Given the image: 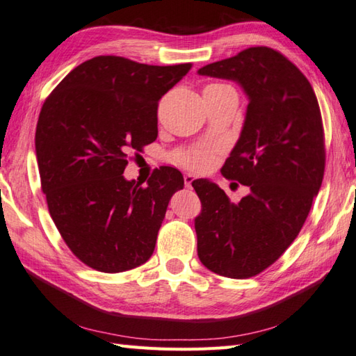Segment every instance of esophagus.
I'll return each mask as SVG.
<instances>
[{"label":"esophagus","mask_w":356,"mask_h":356,"mask_svg":"<svg viewBox=\"0 0 356 356\" xmlns=\"http://www.w3.org/2000/svg\"><path fill=\"white\" fill-rule=\"evenodd\" d=\"M193 179H195V177H193L192 173H186V175H184V184H186L187 187H189V186L192 184Z\"/></svg>","instance_id":"1"}]
</instances>
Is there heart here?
Segmentation results:
<instances>
[{"label":"heart","mask_w":356,"mask_h":356,"mask_svg":"<svg viewBox=\"0 0 356 356\" xmlns=\"http://www.w3.org/2000/svg\"><path fill=\"white\" fill-rule=\"evenodd\" d=\"M209 86H226V85L212 83V85H207L206 88H209ZM173 159H175L178 164L184 165V167H191V169H201V167L207 163V159H209V152L203 150V149L179 152V153H177Z\"/></svg>","instance_id":"b5f03b06"}]
</instances>
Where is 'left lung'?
Returning <instances> with one entry per match:
<instances>
[{"label":"left lung","instance_id":"left-lung-1","mask_svg":"<svg viewBox=\"0 0 356 356\" xmlns=\"http://www.w3.org/2000/svg\"><path fill=\"white\" fill-rule=\"evenodd\" d=\"M200 76L232 80L250 104L240 138L221 169L250 187L238 203L209 179L192 183L198 257L207 270L246 279L273 265L298 237L323 184V119L310 82L282 54L248 48L206 65Z\"/></svg>","mask_w":356,"mask_h":356}]
</instances>
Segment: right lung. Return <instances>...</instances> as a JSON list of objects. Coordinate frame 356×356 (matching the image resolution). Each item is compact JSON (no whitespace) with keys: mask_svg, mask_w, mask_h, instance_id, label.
<instances>
[{"mask_svg":"<svg viewBox=\"0 0 356 356\" xmlns=\"http://www.w3.org/2000/svg\"><path fill=\"white\" fill-rule=\"evenodd\" d=\"M191 63L153 66L99 56L74 68L44 100L35 153L48 209L74 256L102 273L145 264L184 179L161 167L143 187L122 175L130 150L158 136V102Z\"/></svg>","mask_w":356,"mask_h":356,"instance_id":"1","label":"right lung"}]
</instances>
